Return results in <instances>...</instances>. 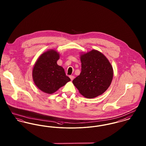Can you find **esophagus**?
Instances as JSON below:
<instances>
[{
  "label": "esophagus",
  "mask_w": 146,
  "mask_h": 146,
  "mask_svg": "<svg viewBox=\"0 0 146 146\" xmlns=\"http://www.w3.org/2000/svg\"><path fill=\"white\" fill-rule=\"evenodd\" d=\"M70 78L71 80H73L74 79V76H70Z\"/></svg>",
  "instance_id": "1"
}]
</instances>
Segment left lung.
<instances>
[{"label":"left lung","mask_w":146,"mask_h":146,"mask_svg":"<svg viewBox=\"0 0 146 146\" xmlns=\"http://www.w3.org/2000/svg\"><path fill=\"white\" fill-rule=\"evenodd\" d=\"M82 71L73 83L85 97L102 95L110 86L113 76L111 64L100 51L92 50L80 55Z\"/></svg>","instance_id":"8db88e82"}]
</instances>
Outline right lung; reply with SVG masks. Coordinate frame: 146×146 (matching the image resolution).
Masks as SVG:
<instances>
[{
    "instance_id": "1",
    "label": "right lung",
    "mask_w": 146,
    "mask_h": 146,
    "mask_svg": "<svg viewBox=\"0 0 146 146\" xmlns=\"http://www.w3.org/2000/svg\"><path fill=\"white\" fill-rule=\"evenodd\" d=\"M59 54L54 50L43 53L35 62L32 71L35 85L42 92L51 94L64 86L70 79L57 64Z\"/></svg>"
}]
</instances>
